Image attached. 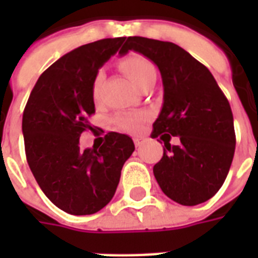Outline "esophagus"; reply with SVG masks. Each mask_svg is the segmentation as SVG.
<instances>
[{"label":"esophagus","instance_id":"esophagus-1","mask_svg":"<svg viewBox=\"0 0 258 258\" xmlns=\"http://www.w3.org/2000/svg\"><path fill=\"white\" fill-rule=\"evenodd\" d=\"M142 142H144V140H142V138H134V144L137 148H140V146L142 145Z\"/></svg>","mask_w":258,"mask_h":258}]
</instances>
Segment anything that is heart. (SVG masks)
I'll use <instances>...</instances> for the list:
<instances>
[{"mask_svg":"<svg viewBox=\"0 0 258 258\" xmlns=\"http://www.w3.org/2000/svg\"><path fill=\"white\" fill-rule=\"evenodd\" d=\"M120 68L123 70L125 76L128 77L135 87H140L148 81L152 77H156V69L153 66L149 59L144 58L141 55H133L128 58L123 59L120 62ZM105 79V72L99 70L96 73L94 83H92V98L96 99L101 91L102 83ZM146 120V114H140V113H117L113 117V124L114 127L123 131H128V133H135L138 131L141 127L142 121Z\"/></svg>","mask_w":258,"mask_h":258,"instance_id":"1","label":"heart"}]
</instances>
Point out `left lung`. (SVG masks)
<instances>
[{"label":"left lung","instance_id":"obj_1","mask_svg":"<svg viewBox=\"0 0 258 258\" xmlns=\"http://www.w3.org/2000/svg\"><path fill=\"white\" fill-rule=\"evenodd\" d=\"M142 53L162 73L163 107L152 138L164 141L153 174L164 195L184 206L213 198L227 178L235 153L233 116L227 96L210 70L168 41L128 37L120 53ZM171 136H179L171 146Z\"/></svg>","mask_w":258,"mask_h":258}]
</instances>
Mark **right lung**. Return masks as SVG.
Masks as SVG:
<instances>
[{"instance_id":"obj_1","label":"right lung","mask_w":258,"mask_h":258,"mask_svg":"<svg viewBox=\"0 0 258 258\" xmlns=\"http://www.w3.org/2000/svg\"><path fill=\"white\" fill-rule=\"evenodd\" d=\"M125 37L103 38L66 53L40 76L26 103L22 131L26 159L42 192L73 216L94 214L112 200L135 146L128 135L107 133L101 148L81 151V133L95 113L92 83Z\"/></svg>"}]
</instances>
